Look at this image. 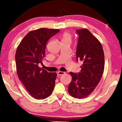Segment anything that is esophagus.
Returning <instances> with one entry per match:
<instances>
[{"mask_svg": "<svg viewBox=\"0 0 122 122\" xmlns=\"http://www.w3.org/2000/svg\"><path fill=\"white\" fill-rule=\"evenodd\" d=\"M65 74L64 72H62V71H59L58 72V73H57V74H58V76H62V75H63Z\"/></svg>", "mask_w": 122, "mask_h": 122, "instance_id": "obj_1", "label": "esophagus"}]
</instances>
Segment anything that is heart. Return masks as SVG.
Listing matches in <instances>:
<instances>
[{
	"mask_svg": "<svg viewBox=\"0 0 122 122\" xmlns=\"http://www.w3.org/2000/svg\"><path fill=\"white\" fill-rule=\"evenodd\" d=\"M71 40V36L69 32H65L62 35V40Z\"/></svg>",
	"mask_w": 122,
	"mask_h": 122,
	"instance_id": "b5f03b06",
	"label": "heart"
}]
</instances>
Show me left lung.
<instances>
[{"label":"left lung","instance_id":"8db88e82","mask_svg":"<svg viewBox=\"0 0 122 122\" xmlns=\"http://www.w3.org/2000/svg\"><path fill=\"white\" fill-rule=\"evenodd\" d=\"M76 32L79 35L76 59L83 63L81 72H70L72 79L68 92L74 97L83 98L94 90L100 81L104 69V54L100 41L87 29Z\"/></svg>","mask_w":122,"mask_h":122}]
</instances>
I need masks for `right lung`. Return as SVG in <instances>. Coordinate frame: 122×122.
Wrapping results in <instances>:
<instances>
[{"mask_svg": "<svg viewBox=\"0 0 122 122\" xmlns=\"http://www.w3.org/2000/svg\"><path fill=\"white\" fill-rule=\"evenodd\" d=\"M59 29L40 28L29 32L18 46L15 55L18 77L29 94L42 100L52 92L56 77V72H48L38 66L45 56L48 40Z\"/></svg>", "mask_w": 122, "mask_h": 122, "instance_id": "right-lung-1", "label": "right lung"}]
</instances>
